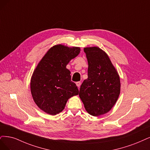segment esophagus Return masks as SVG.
<instances>
[{"instance_id": "1", "label": "esophagus", "mask_w": 150, "mask_h": 150, "mask_svg": "<svg viewBox=\"0 0 150 150\" xmlns=\"http://www.w3.org/2000/svg\"><path fill=\"white\" fill-rule=\"evenodd\" d=\"M76 85L77 86H78V88H79L80 87V85H81V82H80V81H77V82H76Z\"/></svg>"}]
</instances>
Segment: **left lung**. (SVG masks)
Wrapping results in <instances>:
<instances>
[{
    "instance_id": "left-lung-1",
    "label": "left lung",
    "mask_w": 150,
    "mask_h": 150,
    "mask_svg": "<svg viewBox=\"0 0 150 150\" xmlns=\"http://www.w3.org/2000/svg\"><path fill=\"white\" fill-rule=\"evenodd\" d=\"M88 79L80 86L79 96L86 111L93 116L108 112L118 99L119 75L108 54L98 47H85Z\"/></svg>"
}]
</instances>
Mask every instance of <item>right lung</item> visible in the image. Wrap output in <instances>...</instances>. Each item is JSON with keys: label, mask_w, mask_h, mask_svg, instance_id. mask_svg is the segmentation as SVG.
I'll use <instances>...</instances> for the list:
<instances>
[{"label": "right lung", "mask_w": 150, "mask_h": 150, "mask_svg": "<svg viewBox=\"0 0 150 150\" xmlns=\"http://www.w3.org/2000/svg\"><path fill=\"white\" fill-rule=\"evenodd\" d=\"M80 52V47L55 45L38 64L31 79V92L33 100L44 112L53 115L59 114L68 99L79 94L66 66Z\"/></svg>", "instance_id": "add662e5"}]
</instances>
